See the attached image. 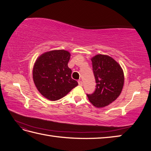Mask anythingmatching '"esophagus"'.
<instances>
[{
  "label": "esophagus",
  "mask_w": 151,
  "mask_h": 151,
  "mask_svg": "<svg viewBox=\"0 0 151 151\" xmlns=\"http://www.w3.org/2000/svg\"><path fill=\"white\" fill-rule=\"evenodd\" d=\"M78 85H80V86H82V81H81V80H80V81H78Z\"/></svg>",
  "instance_id": "obj_1"
}]
</instances>
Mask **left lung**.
<instances>
[{
  "instance_id": "left-lung-1",
  "label": "left lung",
  "mask_w": 151,
  "mask_h": 151,
  "mask_svg": "<svg viewBox=\"0 0 151 151\" xmlns=\"http://www.w3.org/2000/svg\"><path fill=\"white\" fill-rule=\"evenodd\" d=\"M95 81V91L87 95L94 106L103 108L120 95L124 85V73L121 65L111 57L97 54L91 58Z\"/></svg>"
}]
</instances>
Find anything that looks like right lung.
Wrapping results in <instances>:
<instances>
[{
  "mask_svg": "<svg viewBox=\"0 0 151 151\" xmlns=\"http://www.w3.org/2000/svg\"><path fill=\"white\" fill-rule=\"evenodd\" d=\"M70 57L68 51L54 50L42 54L36 60L34 82L40 93L50 101L59 100L78 86L67 65Z\"/></svg>",
  "mask_w": 151,
  "mask_h": 151,
  "instance_id": "add662e5",
  "label": "right lung"
}]
</instances>
